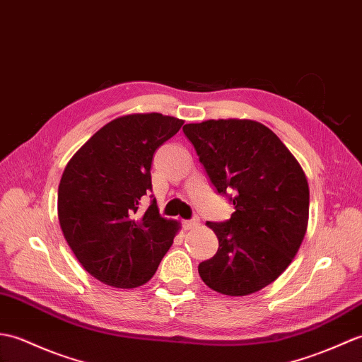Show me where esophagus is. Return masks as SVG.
I'll return each instance as SVG.
<instances>
[{
    "label": "esophagus",
    "instance_id": "esophagus-1",
    "mask_svg": "<svg viewBox=\"0 0 362 362\" xmlns=\"http://www.w3.org/2000/svg\"><path fill=\"white\" fill-rule=\"evenodd\" d=\"M184 229H194L198 226V218H190V220H184L182 221Z\"/></svg>",
    "mask_w": 362,
    "mask_h": 362
}]
</instances>
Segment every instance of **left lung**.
Returning <instances> with one entry per match:
<instances>
[{"label": "left lung", "mask_w": 362, "mask_h": 362, "mask_svg": "<svg viewBox=\"0 0 362 362\" xmlns=\"http://www.w3.org/2000/svg\"><path fill=\"white\" fill-rule=\"evenodd\" d=\"M215 190L234 204L226 221H207L218 251L198 264L203 282L247 296L282 274L307 232L310 190L284 142L255 120L220 119L182 127Z\"/></svg>", "instance_id": "obj_1"}]
</instances>
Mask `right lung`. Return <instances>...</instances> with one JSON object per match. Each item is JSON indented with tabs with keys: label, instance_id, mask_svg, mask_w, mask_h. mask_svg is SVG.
<instances>
[{
	"label": "right lung",
	"instance_id": "add662e5",
	"mask_svg": "<svg viewBox=\"0 0 362 362\" xmlns=\"http://www.w3.org/2000/svg\"><path fill=\"white\" fill-rule=\"evenodd\" d=\"M184 122L159 113L122 116L72 158L59 186V220L72 252L102 284L136 288L153 277L178 223L159 215L151 192L155 151Z\"/></svg>",
	"mask_w": 362,
	"mask_h": 362
}]
</instances>
